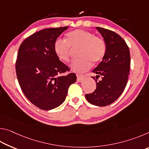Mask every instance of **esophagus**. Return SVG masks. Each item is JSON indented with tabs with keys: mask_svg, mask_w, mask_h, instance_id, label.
<instances>
[{
	"mask_svg": "<svg viewBox=\"0 0 149 149\" xmlns=\"http://www.w3.org/2000/svg\"><path fill=\"white\" fill-rule=\"evenodd\" d=\"M85 78V76L83 74H77V80L78 82H81Z\"/></svg>",
	"mask_w": 149,
	"mask_h": 149,
	"instance_id": "1",
	"label": "esophagus"
}]
</instances>
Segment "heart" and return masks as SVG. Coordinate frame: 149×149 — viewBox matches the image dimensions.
<instances>
[{
	"instance_id": "heart-1",
	"label": "heart",
	"mask_w": 149,
	"mask_h": 149,
	"mask_svg": "<svg viewBox=\"0 0 149 149\" xmlns=\"http://www.w3.org/2000/svg\"><path fill=\"white\" fill-rule=\"evenodd\" d=\"M72 49L79 48V59L75 60L70 65L75 72H84L92 66V62L97 64L104 58L106 53L104 41L99 37L84 29L70 31L66 35L65 41L57 39L54 43V51L58 58L68 62Z\"/></svg>"
}]
</instances>
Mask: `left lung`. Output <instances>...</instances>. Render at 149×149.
Here are the masks:
<instances>
[{
	"label": "left lung",
	"mask_w": 149,
	"mask_h": 149,
	"mask_svg": "<svg viewBox=\"0 0 149 149\" xmlns=\"http://www.w3.org/2000/svg\"><path fill=\"white\" fill-rule=\"evenodd\" d=\"M104 38L106 53L97 67L93 70L97 76V89L85 95L87 101L98 107H105L116 100L127 85L130 68V52L124 40L109 29L96 27ZM100 77L102 79L98 80Z\"/></svg>",
	"instance_id": "left-lung-1"
}]
</instances>
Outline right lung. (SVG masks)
<instances>
[{
	"label": "right lung",
	"instance_id": "right-lung-1",
	"mask_svg": "<svg viewBox=\"0 0 149 149\" xmlns=\"http://www.w3.org/2000/svg\"><path fill=\"white\" fill-rule=\"evenodd\" d=\"M68 27L47 28L30 35L20 45L16 72L20 87L32 104L49 110L59 107L66 97L76 75L58 58L54 43Z\"/></svg>",
	"mask_w": 149,
	"mask_h": 149
}]
</instances>
